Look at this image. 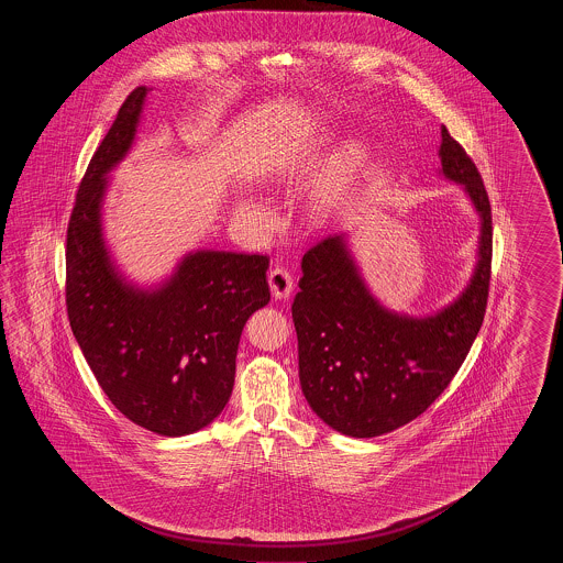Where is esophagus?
Masks as SVG:
<instances>
[{"mask_svg": "<svg viewBox=\"0 0 563 563\" xmlns=\"http://www.w3.org/2000/svg\"><path fill=\"white\" fill-rule=\"evenodd\" d=\"M268 283L276 299H287L294 291V274L283 266L269 269Z\"/></svg>", "mask_w": 563, "mask_h": 563, "instance_id": "esophagus-1", "label": "esophagus"}]
</instances>
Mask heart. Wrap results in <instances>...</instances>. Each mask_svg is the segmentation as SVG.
Returning a JSON list of instances; mask_svg holds the SVG:
<instances>
[{
	"instance_id": "heart-1",
	"label": "heart",
	"mask_w": 563,
	"mask_h": 563,
	"mask_svg": "<svg viewBox=\"0 0 563 563\" xmlns=\"http://www.w3.org/2000/svg\"><path fill=\"white\" fill-rule=\"evenodd\" d=\"M363 161H365V143L358 136H350L349 141H344V145L338 152L335 166H338L340 175H349ZM239 213L251 225H264L268 221L266 207L255 202V200H249V198L239 207Z\"/></svg>"
}]
</instances>
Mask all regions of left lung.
Segmentation results:
<instances>
[{
    "mask_svg": "<svg viewBox=\"0 0 563 563\" xmlns=\"http://www.w3.org/2000/svg\"><path fill=\"white\" fill-rule=\"evenodd\" d=\"M441 173L468 194L482 219L477 266L466 289L429 317L384 308L367 289L346 239L306 251L295 331L306 401L331 429L369 439L424 413L450 386L473 346L487 306L492 209L475 162L441 126Z\"/></svg>",
    "mask_w": 563,
    "mask_h": 563,
    "instance_id": "left-lung-1",
    "label": "left lung"
}]
</instances>
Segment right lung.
<instances>
[{
	"mask_svg": "<svg viewBox=\"0 0 563 563\" xmlns=\"http://www.w3.org/2000/svg\"><path fill=\"white\" fill-rule=\"evenodd\" d=\"M147 88L126 97L81 179L67 228V317L99 386L136 427L205 429L230 401L242 327L269 301L266 255L188 253L156 289H139L103 239L108 173L139 126Z\"/></svg>",
	"mask_w": 563,
	"mask_h": 563,
	"instance_id": "add662e5",
	"label": "right lung"
}]
</instances>
